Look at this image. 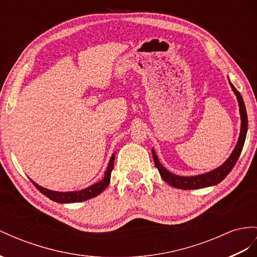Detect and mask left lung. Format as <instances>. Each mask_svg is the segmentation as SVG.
<instances>
[{"instance_id": "obj_1", "label": "left lung", "mask_w": 257, "mask_h": 257, "mask_svg": "<svg viewBox=\"0 0 257 257\" xmlns=\"http://www.w3.org/2000/svg\"><path fill=\"white\" fill-rule=\"evenodd\" d=\"M229 83L231 85L234 94L236 95V98H238L239 106H240V115H241V131H240L239 140H238V143H236L234 150L232 151L231 155L229 156V159L223 163L221 166L212 170V172L197 175V176H192V177H182V176L174 175L170 172H168V170L160 163L159 159H157V156L154 152V150H152L155 166L157 169H159L162 178L165 180V182H167L168 185L175 187L177 189H182V190H194V189H201L205 187L215 186L217 183H219L220 181L225 179L227 175L231 172V169L235 165V163L238 161L239 156L242 152L243 146H244L246 131H247V115H246L245 105H244V102H243V98L240 94V92L234 88V85L231 82L229 81Z\"/></svg>"}]
</instances>
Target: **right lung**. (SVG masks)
<instances>
[{"instance_id":"right-lung-1","label":"right lung","mask_w":257,"mask_h":257,"mask_svg":"<svg viewBox=\"0 0 257 257\" xmlns=\"http://www.w3.org/2000/svg\"><path fill=\"white\" fill-rule=\"evenodd\" d=\"M114 160H115V153L111 155L108 166L106 172L104 174V178L96 182L95 185H92L90 187H88L87 189L80 190V191H72V192H57V191H52V190L45 189L41 186L37 185L35 181L31 182L34 183V186L40 191L42 194H44L45 196H48L50 200L57 202V203H76V202H82L85 200L92 199L96 195H98L100 193H102L106 187L108 186L109 180H110V174L111 170L114 168Z\"/></svg>"}]
</instances>
